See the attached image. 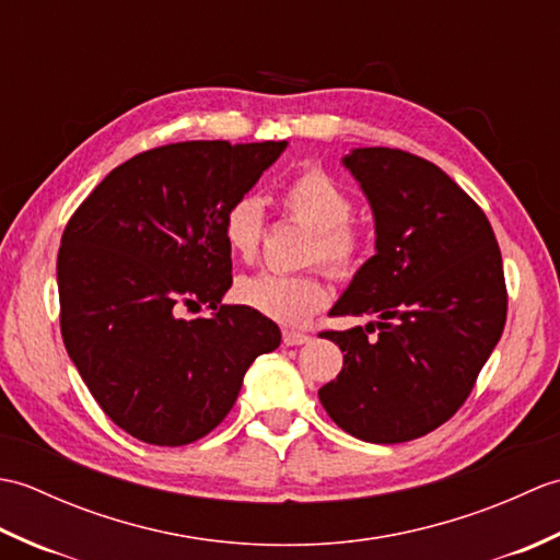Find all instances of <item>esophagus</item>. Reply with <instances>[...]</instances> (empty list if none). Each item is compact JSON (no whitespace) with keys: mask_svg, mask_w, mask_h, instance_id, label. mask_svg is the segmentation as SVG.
I'll return each instance as SVG.
<instances>
[{"mask_svg":"<svg viewBox=\"0 0 560 560\" xmlns=\"http://www.w3.org/2000/svg\"><path fill=\"white\" fill-rule=\"evenodd\" d=\"M313 337L305 335V331H293V329H283V343L287 347H301V343H307Z\"/></svg>","mask_w":560,"mask_h":560,"instance_id":"obj_1","label":"esophagus"}]
</instances>
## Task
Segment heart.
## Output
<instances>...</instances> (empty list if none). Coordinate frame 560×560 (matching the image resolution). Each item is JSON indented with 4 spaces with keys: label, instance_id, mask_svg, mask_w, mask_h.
Wrapping results in <instances>:
<instances>
[{
    "label": "heart",
    "instance_id": "heart-1",
    "mask_svg": "<svg viewBox=\"0 0 560 560\" xmlns=\"http://www.w3.org/2000/svg\"><path fill=\"white\" fill-rule=\"evenodd\" d=\"M281 207L293 221L313 231L305 261H323L339 277H349L363 257V235L351 223L353 201L335 177L323 168H307L283 187ZM223 241L241 259H255L265 237V207L255 195H241L223 211ZM235 299L273 323L299 327L323 311L329 301L319 269L301 273L257 271L243 277Z\"/></svg>",
    "mask_w": 560,
    "mask_h": 560
}]
</instances>
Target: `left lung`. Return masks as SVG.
<instances>
[{"mask_svg":"<svg viewBox=\"0 0 560 560\" xmlns=\"http://www.w3.org/2000/svg\"><path fill=\"white\" fill-rule=\"evenodd\" d=\"M343 165L371 201L375 255L329 315L380 323L319 331L343 353L319 401L353 438L407 443L457 413L503 335L501 247L481 207L435 163L371 147Z\"/></svg>","mask_w":560,"mask_h":560,"instance_id":"1","label":"left lung"}]
</instances>
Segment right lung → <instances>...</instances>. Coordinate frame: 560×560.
Wrapping results in <instances>:
<instances>
[{
    "label": "right lung",
    "mask_w": 560,
    "mask_h": 560,
    "mask_svg": "<svg viewBox=\"0 0 560 560\" xmlns=\"http://www.w3.org/2000/svg\"><path fill=\"white\" fill-rule=\"evenodd\" d=\"M287 141H180L117 165L71 213L57 255L59 329L105 416L141 443H195L233 409L245 371L281 331L223 305V211ZM212 313L185 320L183 310Z\"/></svg>",
    "instance_id": "right-lung-1"
}]
</instances>
